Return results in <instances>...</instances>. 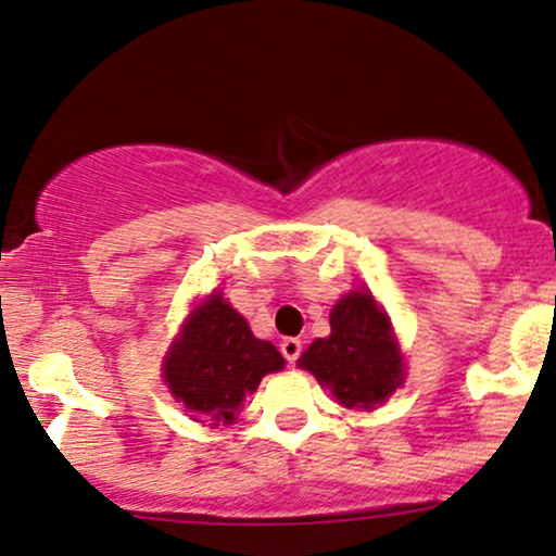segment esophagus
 <instances>
[{"instance_id": "1", "label": "esophagus", "mask_w": 556, "mask_h": 556, "mask_svg": "<svg viewBox=\"0 0 556 556\" xmlns=\"http://www.w3.org/2000/svg\"><path fill=\"white\" fill-rule=\"evenodd\" d=\"M280 352H283V357L289 362H296L299 354H302V341H299V339H283V341H280Z\"/></svg>"}]
</instances>
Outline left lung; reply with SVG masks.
Masks as SVG:
<instances>
[{
	"mask_svg": "<svg viewBox=\"0 0 556 556\" xmlns=\"http://www.w3.org/2000/svg\"><path fill=\"white\" fill-rule=\"evenodd\" d=\"M299 367L346 409H376L404 383V354L370 291H349L330 309V336L312 341Z\"/></svg>",
	"mask_w": 556,
	"mask_h": 556,
	"instance_id": "8db88e82",
	"label": "left lung"
}]
</instances>
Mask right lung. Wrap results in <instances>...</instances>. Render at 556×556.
<instances>
[{"label": "right lung", "instance_id": "1", "mask_svg": "<svg viewBox=\"0 0 556 556\" xmlns=\"http://www.w3.org/2000/svg\"><path fill=\"white\" fill-rule=\"evenodd\" d=\"M286 359L270 341L252 333L249 323L215 291L191 312L165 354L162 378L170 394L204 426H230L247 394Z\"/></svg>", "mask_w": 556, "mask_h": 556}]
</instances>
